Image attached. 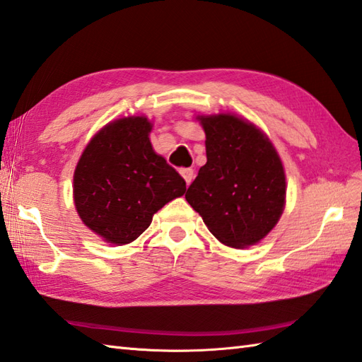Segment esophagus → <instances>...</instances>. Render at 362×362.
<instances>
[{
	"mask_svg": "<svg viewBox=\"0 0 362 362\" xmlns=\"http://www.w3.org/2000/svg\"><path fill=\"white\" fill-rule=\"evenodd\" d=\"M180 173H181L184 181H186V184L189 186V184L193 181V169H190V167H184V169H180Z\"/></svg>",
	"mask_w": 362,
	"mask_h": 362,
	"instance_id": "esophagus-1",
	"label": "esophagus"
}]
</instances>
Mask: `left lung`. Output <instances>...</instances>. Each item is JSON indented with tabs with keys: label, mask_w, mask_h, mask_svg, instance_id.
I'll return each instance as SVG.
<instances>
[{
	"label": "left lung",
	"mask_w": 362,
	"mask_h": 362,
	"mask_svg": "<svg viewBox=\"0 0 362 362\" xmlns=\"http://www.w3.org/2000/svg\"><path fill=\"white\" fill-rule=\"evenodd\" d=\"M206 132L207 163L186 199L219 243L244 249L259 243L279 221L286 173L266 134L236 115L198 117Z\"/></svg>",
	"instance_id": "1"
}]
</instances>
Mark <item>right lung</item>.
I'll return each mask as SVG.
<instances>
[{"instance_id":"obj_1","label":"right lung","mask_w":362,"mask_h":362,"mask_svg":"<svg viewBox=\"0 0 362 362\" xmlns=\"http://www.w3.org/2000/svg\"><path fill=\"white\" fill-rule=\"evenodd\" d=\"M146 117L119 118L86 146L74 173V201L81 221L103 241H135L167 202L182 197L186 181L156 155Z\"/></svg>"}]
</instances>
